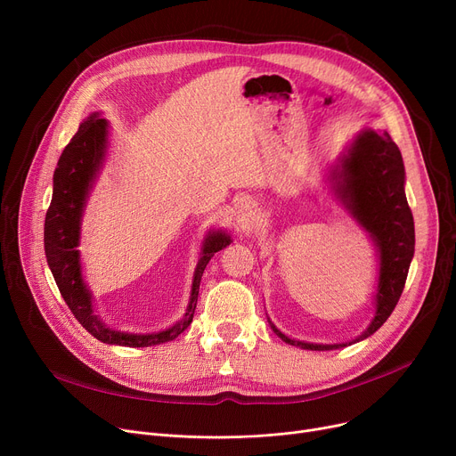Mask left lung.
Returning <instances> with one entry per match:
<instances>
[{
	"mask_svg": "<svg viewBox=\"0 0 456 456\" xmlns=\"http://www.w3.org/2000/svg\"><path fill=\"white\" fill-rule=\"evenodd\" d=\"M340 179L337 188L340 198L354 218L371 232L380 253L375 318L362 337L354 340L358 342L368 338L390 318L403 294L414 256V218L404 196L403 157L388 133L366 131L358 134L342 160ZM272 329L282 342L303 349L329 351L347 346L296 342L273 325Z\"/></svg>",
	"mask_w": 456,
	"mask_h": 456,
	"instance_id": "left-lung-1",
	"label": "left lung"
}]
</instances>
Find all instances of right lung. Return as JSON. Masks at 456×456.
I'll use <instances>...</instances> for the list:
<instances>
[{
	"instance_id": "add662e5",
	"label": "right lung",
	"mask_w": 456,
	"mask_h": 456,
	"mask_svg": "<svg viewBox=\"0 0 456 456\" xmlns=\"http://www.w3.org/2000/svg\"><path fill=\"white\" fill-rule=\"evenodd\" d=\"M107 146V122L98 114H90L79 126V131L69 140L64 148L57 170L53 174V198L52 205L45 212L44 222V249L50 270L59 286V292L64 297L71 314L92 334L94 338L103 344L126 346V347H150L177 338L179 334L191 323L194 310L198 305L200 282L208 260L216 251L231 244V238L218 231L210 232L205 240L203 255L198 262L191 282V296L184 318L172 329L157 334H126L110 330L105 327L98 316H94L92 296L81 277L79 265V222L90 183L98 172L103 160Z\"/></svg>"
}]
</instances>
